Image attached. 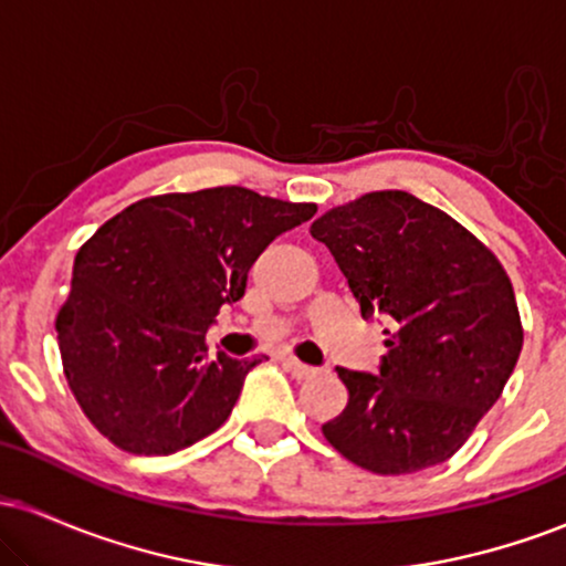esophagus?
Wrapping results in <instances>:
<instances>
[{
    "label": "esophagus",
    "mask_w": 566,
    "mask_h": 566,
    "mask_svg": "<svg viewBox=\"0 0 566 566\" xmlns=\"http://www.w3.org/2000/svg\"><path fill=\"white\" fill-rule=\"evenodd\" d=\"M287 369H290L292 375H295L297 380H308V378H314L316 373H319V369H316V367L303 365V361H297V359H287Z\"/></svg>",
    "instance_id": "1"
}]
</instances>
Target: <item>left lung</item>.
<instances>
[{"instance_id":"obj_1","label":"left lung","mask_w":566,"mask_h":566,"mask_svg":"<svg viewBox=\"0 0 566 566\" xmlns=\"http://www.w3.org/2000/svg\"><path fill=\"white\" fill-rule=\"evenodd\" d=\"M361 316H388L378 375L337 367L348 405L322 426L380 476L450 460L503 394L524 343L511 279L458 220L407 191H373L311 223Z\"/></svg>"}]
</instances>
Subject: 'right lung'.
I'll return each instance as SVG.
<instances>
[{"mask_svg": "<svg viewBox=\"0 0 566 566\" xmlns=\"http://www.w3.org/2000/svg\"><path fill=\"white\" fill-rule=\"evenodd\" d=\"M314 212L242 186L159 193L80 247L57 346L82 412L114 447L172 454L229 420L261 359L210 356L207 327L244 295L265 247Z\"/></svg>", "mask_w": 566, "mask_h": 566, "instance_id": "obj_1", "label": "right lung"}]
</instances>
